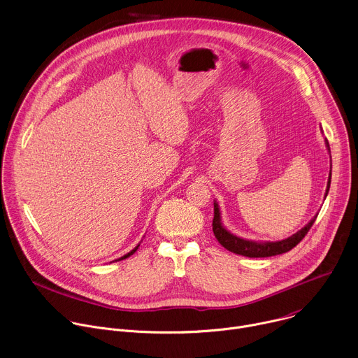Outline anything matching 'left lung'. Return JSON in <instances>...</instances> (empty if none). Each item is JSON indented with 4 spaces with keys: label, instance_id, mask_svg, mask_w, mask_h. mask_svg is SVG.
Returning a JSON list of instances; mask_svg holds the SVG:
<instances>
[{
    "label": "left lung",
    "instance_id": "1",
    "mask_svg": "<svg viewBox=\"0 0 358 358\" xmlns=\"http://www.w3.org/2000/svg\"><path fill=\"white\" fill-rule=\"evenodd\" d=\"M326 145L330 151L329 147V141L326 140ZM331 169V167H330ZM330 182H331V170H330V176H329V181H327V188H326V195L329 194V188H330ZM317 215L313 217L310 220V222L306 224L300 231H297L296 234H293L292 236L283 239V241H278V242H257V241H248L243 238H239L234 234H231L221 222V211L218 203L214 202V220H213V231L215 238L218 239V242L228 250L242 255V257H248V258H268V257H275V255H280L285 252H289L290 249H293L303 238L304 235L309 232V229L312 228V225L315 224Z\"/></svg>",
    "mask_w": 358,
    "mask_h": 358
}]
</instances>
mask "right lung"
Masks as SVG:
<instances>
[{
  "label": "right lung",
  "instance_id": "1",
  "mask_svg": "<svg viewBox=\"0 0 358 358\" xmlns=\"http://www.w3.org/2000/svg\"><path fill=\"white\" fill-rule=\"evenodd\" d=\"M138 246H140V243H138V245H137V246H136V248H134L133 250H130L129 253H126V255H124V257H122V258H119V259H116V261H122V259H126V258H129V257H130V255H133V253H134V252H136V250L138 249Z\"/></svg>",
  "mask_w": 358,
  "mask_h": 358
}]
</instances>
